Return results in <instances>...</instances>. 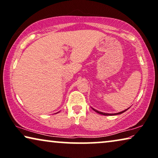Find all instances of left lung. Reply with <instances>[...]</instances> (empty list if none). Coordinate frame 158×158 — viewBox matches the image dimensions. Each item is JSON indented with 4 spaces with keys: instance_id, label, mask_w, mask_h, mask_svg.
<instances>
[{
    "instance_id": "obj_1",
    "label": "left lung",
    "mask_w": 158,
    "mask_h": 158,
    "mask_svg": "<svg viewBox=\"0 0 158 158\" xmlns=\"http://www.w3.org/2000/svg\"><path fill=\"white\" fill-rule=\"evenodd\" d=\"M92 108H93V107H92ZM128 109H129V108H127V109H126V110H123V111H122V112H120V113H102V112L98 111V110H95V109H94V108H93V110L95 111L96 113H99V114H100V115H120V114L123 113H124V112L127 110H128Z\"/></svg>"
}]
</instances>
